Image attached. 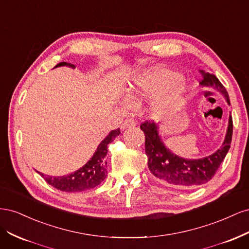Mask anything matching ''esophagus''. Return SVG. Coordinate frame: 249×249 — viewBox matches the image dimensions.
<instances>
[{
	"instance_id": "1",
	"label": "esophagus",
	"mask_w": 249,
	"mask_h": 249,
	"mask_svg": "<svg viewBox=\"0 0 249 249\" xmlns=\"http://www.w3.org/2000/svg\"><path fill=\"white\" fill-rule=\"evenodd\" d=\"M136 125V122L132 118H127L124 120V123L123 124V127L124 129H127V127H132Z\"/></svg>"
}]
</instances>
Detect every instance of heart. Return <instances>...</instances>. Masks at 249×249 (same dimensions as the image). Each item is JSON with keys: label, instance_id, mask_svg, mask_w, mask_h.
<instances>
[{"label": "heart", "instance_id": "heart-1", "mask_svg": "<svg viewBox=\"0 0 249 249\" xmlns=\"http://www.w3.org/2000/svg\"><path fill=\"white\" fill-rule=\"evenodd\" d=\"M159 89L150 104L154 115L160 118L175 116L186 104L188 85L179 73H173L167 69L156 67L137 74L125 89V97L148 95Z\"/></svg>", "mask_w": 249, "mask_h": 249}]
</instances>
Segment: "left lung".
Listing matches in <instances>:
<instances>
[{
  "instance_id": "1",
  "label": "left lung",
  "mask_w": 249,
  "mask_h": 249,
  "mask_svg": "<svg viewBox=\"0 0 249 249\" xmlns=\"http://www.w3.org/2000/svg\"><path fill=\"white\" fill-rule=\"evenodd\" d=\"M199 72L202 76L200 85L202 87L215 88L231 105L228 91L215 74L203 71H199ZM140 129L145 135L147 165L154 177L166 185L179 188H194L208 183L214 177L227 156L232 136V118L230 115L227 135L220 148L214 154L201 159H185L173 154L168 147L165 146L159 135V124L154 122L141 124Z\"/></svg>"
}]
</instances>
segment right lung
Wrapping results in <instances>:
<instances>
[{
	"instance_id": "1",
	"label": "right lung",
	"mask_w": 249,
	"mask_h": 249,
	"mask_svg": "<svg viewBox=\"0 0 249 249\" xmlns=\"http://www.w3.org/2000/svg\"><path fill=\"white\" fill-rule=\"evenodd\" d=\"M60 66H69L71 69L76 67L73 64L66 62H60L55 67ZM119 134V129L111 131L107 135V137L97 146L91 159L82 168L71 173V175L62 177H50L40 173V176L46 179L48 184L64 192H81L92 189V188L100 185L107 177V162L105 157L107 156L108 153V144Z\"/></svg>"
}]
</instances>
